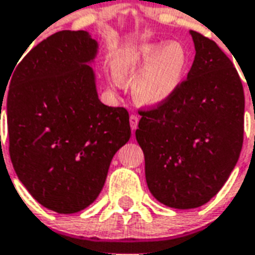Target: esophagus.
<instances>
[{
    "mask_svg": "<svg viewBox=\"0 0 255 255\" xmlns=\"http://www.w3.org/2000/svg\"><path fill=\"white\" fill-rule=\"evenodd\" d=\"M137 123H139V118H137L136 115H131L129 116V124H131V129L135 131L137 128Z\"/></svg>",
    "mask_w": 255,
    "mask_h": 255,
    "instance_id": "esophagus-1",
    "label": "esophagus"
}]
</instances>
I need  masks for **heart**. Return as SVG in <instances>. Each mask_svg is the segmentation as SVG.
I'll return each mask as SVG.
<instances>
[{
    "label": "heart",
    "instance_id": "obj_1",
    "mask_svg": "<svg viewBox=\"0 0 255 255\" xmlns=\"http://www.w3.org/2000/svg\"><path fill=\"white\" fill-rule=\"evenodd\" d=\"M188 52L178 41L147 43L136 48L123 50L113 59V85L120 80H132L144 67L133 82V94L139 103L158 105L167 101L178 90L184 81Z\"/></svg>",
    "mask_w": 255,
    "mask_h": 255
}]
</instances>
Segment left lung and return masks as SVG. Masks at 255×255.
<instances>
[{"label": "left lung", "instance_id": "1", "mask_svg": "<svg viewBox=\"0 0 255 255\" xmlns=\"http://www.w3.org/2000/svg\"><path fill=\"white\" fill-rule=\"evenodd\" d=\"M196 55L178 90L139 111L135 135L144 154L147 186L170 208L208 203L238 162L245 93L233 62L214 40L190 31Z\"/></svg>", "mask_w": 255, "mask_h": 255}]
</instances>
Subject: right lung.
Wrapping results in <instances>:
<instances>
[{
	"mask_svg": "<svg viewBox=\"0 0 255 255\" xmlns=\"http://www.w3.org/2000/svg\"><path fill=\"white\" fill-rule=\"evenodd\" d=\"M97 51L86 31L56 32L16 63L9 85L14 171L37 203L58 214L80 212L97 199L113 155L131 137L127 109L99 100L90 67Z\"/></svg>",
	"mask_w": 255,
	"mask_h": 255,
	"instance_id": "obj_1",
	"label": "right lung"
}]
</instances>
